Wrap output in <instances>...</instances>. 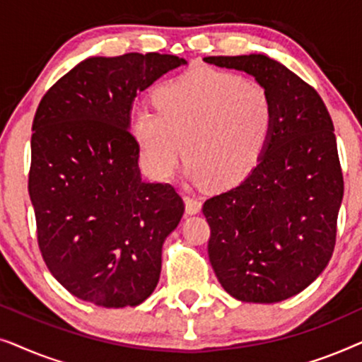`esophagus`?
Returning a JSON list of instances; mask_svg holds the SVG:
<instances>
[{"instance_id": "esophagus-1", "label": "esophagus", "mask_w": 362, "mask_h": 362, "mask_svg": "<svg viewBox=\"0 0 362 362\" xmlns=\"http://www.w3.org/2000/svg\"><path fill=\"white\" fill-rule=\"evenodd\" d=\"M185 202H186V212H187V214H196V212L201 211L202 202H201L199 197L186 196Z\"/></svg>"}]
</instances>
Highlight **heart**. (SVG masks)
<instances>
[{
    "mask_svg": "<svg viewBox=\"0 0 362 362\" xmlns=\"http://www.w3.org/2000/svg\"><path fill=\"white\" fill-rule=\"evenodd\" d=\"M155 108L130 118L141 161L156 180H168L189 153L187 173L229 189L259 166L275 123L270 92L232 72L197 66L155 90Z\"/></svg>",
    "mask_w": 362,
    "mask_h": 362,
    "instance_id": "heart-1",
    "label": "heart"
}]
</instances>
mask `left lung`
<instances>
[{
	"label": "left lung",
	"instance_id": "1",
	"mask_svg": "<svg viewBox=\"0 0 362 362\" xmlns=\"http://www.w3.org/2000/svg\"><path fill=\"white\" fill-rule=\"evenodd\" d=\"M204 61L250 74L274 100V132L259 166L209 197L202 214L222 288L247 303H276L305 290L333 255L344 192L333 120L310 83L264 54Z\"/></svg>",
	"mask_w": 362,
	"mask_h": 362
}]
</instances>
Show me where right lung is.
I'll use <instances>...</instances> for the list:
<instances>
[{
    "instance_id": "1",
    "label": "right lung",
    "mask_w": 362,
    "mask_h": 362,
    "mask_svg": "<svg viewBox=\"0 0 362 362\" xmlns=\"http://www.w3.org/2000/svg\"><path fill=\"white\" fill-rule=\"evenodd\" d=\"M181 64L158 52L90 57L39 102L28 176L37 245L54 279L88 303L136 306L160 280L185 201L170 182L141 181L128 125L136 93Z\"/></svg>"
}]
</instances>
